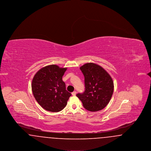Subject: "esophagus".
<instances>
[{"mask_svg": "<svg viewBox=\"0 0 151 151\" xmlns=\"http://www.w3.org/2000/svg\"><path fill=\"white\" fill-rule=\"evenodd\" d=\"M72 96H75L76 94V91H74L72 93Z\"/></svg>", "mask_w": 151, "mask_h": 151, "instance_id": "34e87169", "label": "esophagus"}]
</instances>
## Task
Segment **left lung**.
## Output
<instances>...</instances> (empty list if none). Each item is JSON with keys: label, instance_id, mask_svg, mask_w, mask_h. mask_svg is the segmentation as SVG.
I'll return each instance as SVG.
<instances>
[{"label": "left lung", "instance_id": "1", "mask_svg": "<svg viewBox=\"0 0 151 151\" xmlns=\"http://www.w3.org/2000/svg\"><path fill=\"white\" fill-rule=\"evenodd\" d=\"M84 76L85 91L76 96L83 106L91 111H98L105 108L114 91V83L110 75L99 65L88 63L80 68Z\"/></svg>", "mask_w": 151, "mask_h": 151}]
</instances>
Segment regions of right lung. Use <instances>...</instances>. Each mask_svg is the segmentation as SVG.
<instances>
[{
    "mask_svg": "<svg viewBox=\"0 0 151 151\" xmlns=\"http://www.w3.org/2000/svg\"><path fill=\"white\" fill-rule=\"evenodd\" d=\"M67 68L55 65L44 67L36 73L32 83V89L37 102L51 112L63 110L71 93L65 89L62 77Z\"/></svg>",
    "mask_w": 151,
    "mask_h": 151,
    "instance_id": "obj_1",
    "label": "right lung"
}]
</instances>
